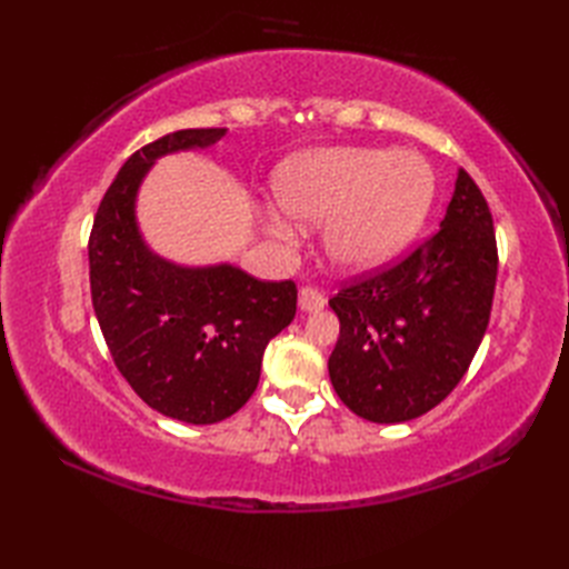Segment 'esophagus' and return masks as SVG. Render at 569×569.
Listing matches in <instances>:
<instances>
[{"label":"esophagus","mask_w":569,"mask_h":569,"mask_svg":"<svg viewBox=\"0 0 569 569\" xmlns=\"http://www.w3.org/2000/svg\"><path fill=\"white\" fill-rule=\"evenodd\" d=\"M327 303V299L313 287H301L299 289V308L303 313H316Z\"/></svg>","instance_id":"obj_1"}]
</instances>
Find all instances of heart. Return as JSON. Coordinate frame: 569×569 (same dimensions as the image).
<instances>
[{
  "label": "heart",
  "mask_w": 569,
  "mask_h": 569,
  "mask_svg": "<svg viewBox=\"0 0 569 569\" xmlns=\"http://www.w3.org/2000/svg\"><path fill=\"white\" fill-rule=\"evenodd\" d=\"M280 209L303 222H327L325 251L341 270H372L418 234L435 197V176L416 151L335 147L301 153L274 182ZM270 230L291 237L284 218Z\"/></svg>",
  "instance_id": "heart-1"
}]
</instances>
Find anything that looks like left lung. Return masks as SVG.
<instances>
[{
    "mask_svg": "<svg viewBox=\"0 0 569 569\" xmlns=\"http://www.w3.org/2000/svg\"><path fill=\"white\" fill-rule=\"evenodd\" d=\"M498 272L489 203L458 170L441 228L396 263L356 274L330 299L339 339L330 380L370 422H406L439 406L487 332Z\"/></svg>",
    "mask_w": 569,
    "mask_h": 569,
    "instance_id": "8db88e82",
    "label": "left lung"
}]
</instances>
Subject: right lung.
Instances as JSON below:
<instances>
[{"mask_svg":"<svg viewBox=\"0 0 569 569\" xmlns=\"http://www.w3.org/2000/svg\"><path fill=\"white\" fill-rule=\"evenodd\" d=\"M226 128L170 132L137 149L101 199L90 232L94 316L118 372L161 416L213 425L258 387L268 341L297 316V284L232 266L180 268L153 256L134 222V194L163 153L209 147Z\"/></svg>","mask_w":569,"mask_h":569,"instance_id":"right-lung-1","label":"right lung"}]
</instances>
